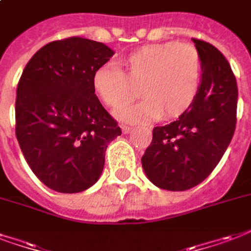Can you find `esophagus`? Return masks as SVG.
<instances>
[{
	"label": "esophagus",
	"mask_w": 251,
	"mask_h": 251,
	"mask_svg": "<svg viewBox=\"0 0 251 251\" xmlns=\"http://www.w3.org/2000/svg\"><path fill=\"white\" fill-rule=\"evenodd\" d=\"M132 131V128L129 127V126H122V132L123 133H129Z\"/></svg>",
	"instance_id": "esophagus-1"
}]
</instances>
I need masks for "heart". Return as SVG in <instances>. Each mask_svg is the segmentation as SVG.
Listing matches in <instances>:
<instances>
[{
    "label": "heart",
    "mask_w": 251,
    "mask_h": 251,
    "mask_svg": "<svg viewBox=\"0 0 251 251\" xmlns=\"http://www.w3.org/2000/svg\"><path fill=\"white\" fill-rule=\"evenodd\" d=\"M118 66L103 65L92 75V88L107 105L116 107L133 95L130 82H139L143 98L115 110V116L127 123L152 119H172L189 108L199 94L201 58L189 43L168 42L144 46Z\"/></svg>",
    "instance_id": "b5f03b06"
}]
</instances>
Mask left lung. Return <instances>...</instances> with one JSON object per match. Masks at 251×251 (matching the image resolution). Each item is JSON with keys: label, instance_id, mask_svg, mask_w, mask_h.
Here are the masks:
<instances>
[{"label": "left lung", "instance_id": "8db88e82", "mask_svg": "<svg viewBox=\"0 0 251 251\" xmlns=\"http://www.w3.org/2000/svg\"><path fill=\"white\" fill-rule=\"evenodd\" d=\"M201 58V84L189 108L172 123L153 128L141 165L150 181L186 190L212 173L235 129L238 90L229 62L216 47L193 39Z\"/></svg>", "mask_w": 251, "mask_h": 251}]
</instances>
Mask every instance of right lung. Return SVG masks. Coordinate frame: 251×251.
I'll return each instance as SVG.
<instances>
[{"label":"right lung","instance_id":"1","mask_svg":"<svg viewBox=\"0 0 251 251\" xmlns=\"http://www.w3.org/2000/svg\"><path fill=\"white\" fill-rule=\"evenodd\" d=\"M115 52L71 37L45 45L21 75L16 136L29 167L59 193H78L99 180L105 150L122 129L92 88L94 71Z\"/></svg>","mask_w":251,"mask_h":251}]
</instances>
